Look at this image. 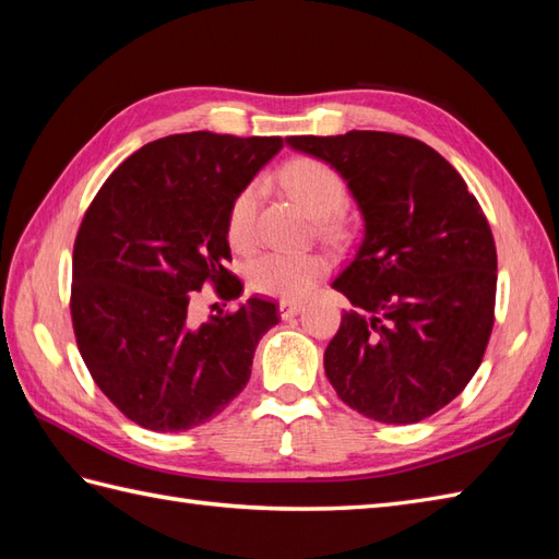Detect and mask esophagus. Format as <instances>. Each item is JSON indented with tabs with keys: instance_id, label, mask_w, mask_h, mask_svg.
<instances>
[{
	"instance_id": "obj_1",
	"label": "esophagus",
	"mask_w": 559,
	"mask_h": 559,
	"mask_svg": "<svg viewBox=\"0 0 559 559\" xmlns=\"http://www.w3.org/2000/svg\"><path fill=\"white\" fill-rule=\"evenodd\" d=\"M300 310H302V302H293V300H281L278 302V312H281L283 319L295 317Z\"/></svg>"
}]
</instances>
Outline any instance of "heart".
<instances>
[{
    "mask_svg": "<svg viewBox=\"0 0 559 559\" xmlns=\"http://www.w3.org/2000/svg\"><path fill=\"white\" fill-rule=\"evenodd\" d=\"M281 185L286 187L314 218L322 221V230L326 235L338 233V223L334 221V216L343 209V204H346L348 187L331 165L317 158L290 160L286 168L281 170ZM257 206V185H247L233 199L228 211V240L235 249H249L254 245ZM326 271V259L317 252H269L249 264L247 278L249 288L254 293L281 300H300L324 278Z\"/></svg>",
    "mask_w": 559,
    "mask_h": 559,
    "instance_id": "heart-1",
    "label": "heart"
}]
</instances>
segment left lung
I'll use <instances>...</instances> for the list:
<instances>
[{"label": "left lung", "instance_id": "1", "mask_svg": "<svg viewBox=\"0 0 559 559\" xmlns=\"http://www.w3.org/2000/svg\"><path fill=\"white\" fill-rule=\"evenodd\" d=\"M286 144L329 163L365 221L334 281L355 310L324 350L331 386L365 418H430L476 374L495 324L497 249L478 199L411 136L353 129Z\"/></svg>", "mask_w": 559, "mask_h": 559}]
</instances>
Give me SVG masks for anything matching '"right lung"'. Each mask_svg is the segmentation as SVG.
<instances>
[{"label": "right lung", "instance_id": "obj_1", "mask_svg": "<svg viewBox=\"0 0 559 559\" xmlns=\"http://www.w3.org/2000/svg\"><path fill=\"white\" fill-rule=\"evenodd\" d=\"M283 148L281 136L173 134L132 153L91 201L71 261V324L93 382L129 420L182 432L211 420L247 386L276 305L249 298L209 322L194 293L213 283L237 300L233 199Z\"/></svg>", "mask_w": 559, "mask_h": 559}]
</instances>
